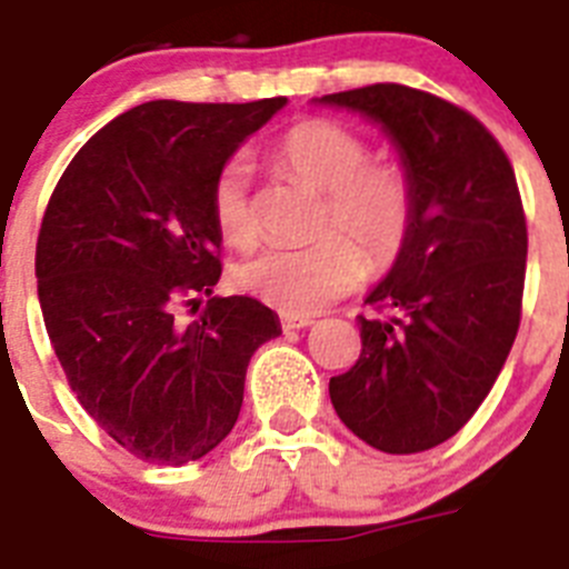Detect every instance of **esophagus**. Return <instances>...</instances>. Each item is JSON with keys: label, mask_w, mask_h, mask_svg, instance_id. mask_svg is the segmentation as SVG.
Segmentation results:
<instances>
[{"label": "esophagus", "mask_w": 569, "mask_h": 569, "mask_svg": "<svg viewBox=\"0 0 569 569\" xmlns=\"http://www.w3.org/2000/svg\"><path fill=\"white\" fill-rule=\"evenodd\" d=\"M311 317L309 315H280V326H283V331H295V329H306V326H311Z\"/></svg>", "instance_id": "1"}]
</instances>
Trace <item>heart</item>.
I'll list each match as a JSON object with an SVG mask.
<instances>
[{"label": "heart", "instance_id": "b5f03b06", "mask_svg": "<svg viewBox=\"0 0 569 569\" xmlns=\"http://www.w3.org/2000/svg\"><path fill=\"white\" fill-rule=\"evenodd\" d=\"M280 167L320 189L317 238L306 247L263 249L234 269V283L283 315H311L348 295L366 274V260L386 269L406 252L417 223V192L406 167L371 161L360 132L329 119H306L280 138ZM212 218L229 247L258 238L249 172L227 161L212 181Z\"/></svg>", "mask_w": 569, "mask_h": 569}]
</instances>
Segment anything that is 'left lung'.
<instances>
[{
    "label": "left lung",
    "instance_id": "8db88e82",
    "mask_svg": "<svg viewBox=\"0 0 569 569\" xmlns=\"http://www.w3.org/2000/svg\"><path fill=\"white\" fill-rule=\"evenodd\" d=\"M322 104L380 121L417 192V223L360 315V360L331 377L337 417L386 453L437 448L493 388L521 322L527 221L513 163L482 121L406 84Z\"/></svg>",
    "mask_w": 569,
    "mask_h": 569
}]
</instances>
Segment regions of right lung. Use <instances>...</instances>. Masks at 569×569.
<instances>
[{
    "mask_svg": "<svg viewBox=\"0 0 569 569\" xmlns=\"http://www.w3.org/2000/svg\"><path fill=\"white\" fill-rule=\"evenodd\" d=\"M286 104L158 99L101 127L61 172L36 240L50 346L70 391L127 453L187 465L227 439L252 355L280 335L269 306L212 297L221 232L212 181Z\"/></svg>",
    "mask_w": 569,
    "mask_h": 569,
    "instance_id": "add662e5",
    "label": "right lung"
}]
</instances>
